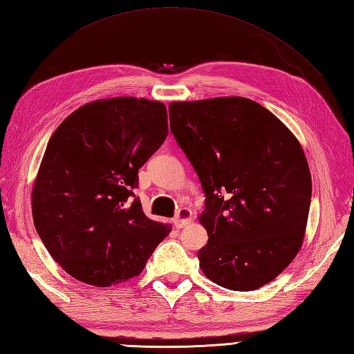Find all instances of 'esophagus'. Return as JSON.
Returning a JSON list of instances; mask_svg holds the SVG:
<instances>
[{
  "mask_svg": "<svg viewBox=\"0 0 354 354\" xmlns=\"http://www.w3.org/2000/svg\"><path fill=\"white\" fill-rule=\"evenodd\" d=\"M192 214H193V213H192L190 208H185V207L179 208L178 212H176L175 219H173V225H175L176 228L185 227V225L192 221Z\"/></svg>",
  "mask_w": 354,
  "mask_h": 354,
  "instance_id": "1",
  "label": "esophagus"
}]
</instances>
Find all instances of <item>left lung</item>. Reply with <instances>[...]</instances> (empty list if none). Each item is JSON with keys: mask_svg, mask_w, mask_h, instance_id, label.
Listing matches in <instances>:
<instances>
[{"mask_svg": "<svg viewBox=\"0 0 354 354\" xmlns=\"http://www.w3.org/2000/svg\"><path fill=\"white\" fill-rule=\"evenodd\" d=\"M169 114L205 194L202 272L231 290L272 281L301 248L310 208L312 178L298 140L245 97L173 102Z\"/></svg>", "mask_w": 354, "mask_h": 354, "instance_id": "left-lung-1", "label": "left lung"}]
</instances>
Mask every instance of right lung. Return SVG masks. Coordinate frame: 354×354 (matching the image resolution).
<instances>
[{"instance_id": "add662e5", "label": "right lung", "mask_w": 354, "mask_h": 354, "mask_svg": "<svg viewBox=\"0 0 354 354\" xmlns=\"http://www.w3.org/2000/svg\"><path fill=\"white\" fill-rule=\"evenodd\" d=\"M167 133L164 103L114 97L84 104L51 135L32 192L33 222L76 280L108 288L137 277L169 236L133 194L138 170Z\"/></svg>"}]
</instances>
